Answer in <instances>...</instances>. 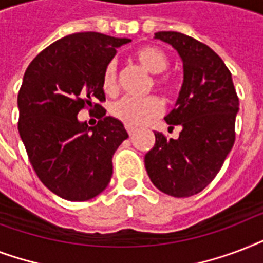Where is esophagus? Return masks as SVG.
Segmentation results:
<instances>
[{
	"label": "esophagus",
	"instance_id": "34e87169",
	"mask_svg": "<svg viewBox=\"0 0 263 263\" xmlns=\"http://www.w3.org/2000/svg\"><path fill=\"white\" fill-rule=\"evenodd\" d=\"M125 129H127L128 135H129V136L134 135V134H135V131H136V128L135 127H131V125H125Z\"/></svg>",
	"mask_w": 263,
	"mask_h": 263
}]
</instances>
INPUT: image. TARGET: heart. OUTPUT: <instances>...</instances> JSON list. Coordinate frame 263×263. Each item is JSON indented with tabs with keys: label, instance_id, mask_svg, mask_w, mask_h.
<instances>
[{
	"label": "heart",
	"instance_id": "1",
	"mask_svg": "<svg viewBox=\"0 0 263 263\" xmlns=\"http://www.w3.org/2000/svg\"><path fill=\"white\" fill-rule=\"evenodd\" d=\"M136 61L143 69L150 73H154L148 87L156 86L162 92L169 91V80L166 76L160 75L169 67V59L162 49L156 46H143L135 53ZM119 82V71L115 60L109 61L102 73V88L106 94H115ZM162 110L161 101L154 95H148L144 98L123 97L111 103L110 113L115 119L123 121L125 125L138 127L147 123L153 117H157Z\"/></svg>",
	"mask_w": 263,
	"mask_h": 263
}]
</instances>
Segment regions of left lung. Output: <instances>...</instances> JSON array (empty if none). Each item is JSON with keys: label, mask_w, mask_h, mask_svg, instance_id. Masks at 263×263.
<instances>
[{"label": "left lung", "mask_w": 263, "mask_h": 263, "mask_svg": "<svg viewBox=\"0 0 263 263\" xmlns=\"http://www.w3.org/2000/svg\"><path fill=\"white\" fill-rule=\"evenodd\" d=\"M156 38L172 45L183 61V86L165 117L181 132L177 139L154 132L144 166L160 191L187 198L212 183L232 150L239 98L231 72L208 45L176 31H160Z\"/></svg>", "instance_id": "8db88e82"}]
</instances>
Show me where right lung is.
Here are the masks:
<instances>
[{
	"mask_svg": "<svg viewBox=\"0 0 263 263\" xmlns=\"http://www.w3.org/2000/svg\"><path fill=\"white\" fill-rule=\"evenodd\" d=\"M129 42L91 31L68 35L41 51L24 73L18 134L39 180L64 199L88 200L110 181L111 158L128 134L98 102L105 101L103 69ZM84 107L99 110L94 127L77 120Z\"/></svg>",
	"mask_w": 263,
	"mask_h": 263,
	"instance_id": "add662e5",
	"label": "right lung"
}]
</instances>
